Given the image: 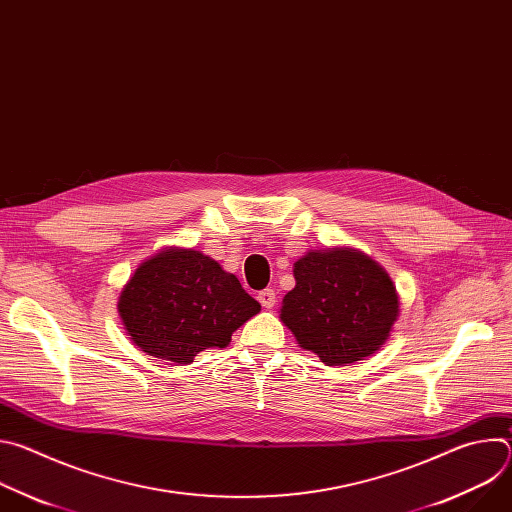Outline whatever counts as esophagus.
<instances>
[{"instance_id": "34e87169", "label": "esophagus", "mask_w": 512, "mask_h": 512, "mask_svg": "<svg viewBox=\"0 0 512 512\" xmlns=\"http://www.w3.org/2000/svg\"><path fill=\"white\" fill-rule=\"evenodd\" d=\"M257 300H259V304L263 306V308H273L275 306V291L273 289H263V291H259L257 294Z\"/></svg>"}]
</instances>
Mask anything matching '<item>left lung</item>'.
I'll return each mask as SVG.
<instances>
[{
    "mask_svg": "<svg viewBox=\"0 0 512 512\" xmlns=\"http://www.w3.org/2000/svg\"><path fill=\"white\" fill-rule=\"evenodd\" d=\"M279 318L326 367H348L381 350L399 318V294L373 257L352 247L308 251Z\"/></svg>",
    "mask_w": 512,
    "mask_h": 512,
    "instance_id": "8db88e82",
    "label": "left lung"
}]
</instances>
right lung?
Returning a JSON list of instances; mask_svg holds the SVG:
<instances>
[{"instance_id": "right-lung-1", "label": "right lung", "mask_w": 512, "mask_h": 512, "mask_svg": "<svg viewBox=\"0 0 512 512\" xmlns=\"http://www.w3.org/2000/svg\"><path fill=\"white\" fill-rule=\"evenodd\" d=\"M259 310L233 273L184 247H166L141 261L117 300L131 342L174 364L229 346L233 332Z\"/></svg>"}]
</instances>
